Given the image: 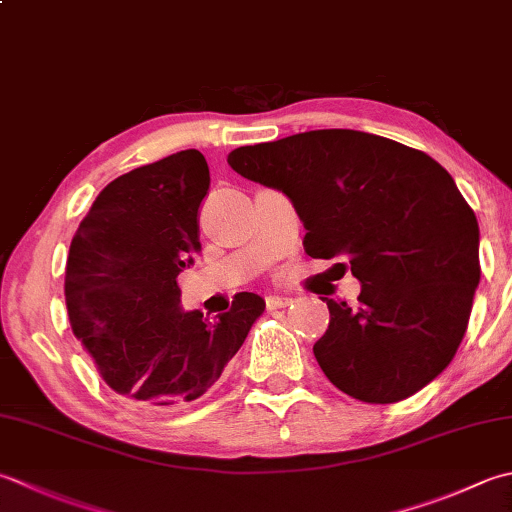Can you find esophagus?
<instances>
[{"instance_id": "obj_1", "label": "esophagus", "mask_w": 512, "mask_h": 512, "mask_svg": "<svg viewBox=\"0 0 512 512\" xmlns=\"http://www.w3.org/2000/svg\"><path fill=\"white\" fill-rule=\"evenodd\" d=\"M293 299L286 297V295H268L266 297V306L268 308H286Z\"/></svg>"}]
</instances>
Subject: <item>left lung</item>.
<instances>
[{
	"label": "left lung",
	"mask_w": 512,
	"mask_h": 512,
	"mask_svg": "<svg viewBox=\"0 0 512 512\" xmlns=\"http://www.w3.org/2000/svg\"><path fill=\"white\" fill-rule=\"evenodd\" d=\"M230 168L282 190L304 222V250L344 257L362 293L326 297L313 346L346 395L393 404L453 362L479 284V226L448 170L422 150L348 128L235 148Z\"/></svg>",
	"instance_id": "1"
}]
</instances>
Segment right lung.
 <instances>
[{
	"label": "right lung",
	"instance_id": "1",
	"mask_svg": "<svg viewBox=\"0 0 512 512\" xmlns=\"http://www.w3.org/2000/svg\"><path fill=\"white\" fill-rule=\"evenodd\" d=\"M204 155L190 148L110 182L70 242V328L99 377L135 406L177 408L202 397L242 348L266 302L237 293L208 322L179 306L177 275L195 262Z\"/></svg>",
	"mask_w": 512,
	"mask_h": 512
}]
</instances>
